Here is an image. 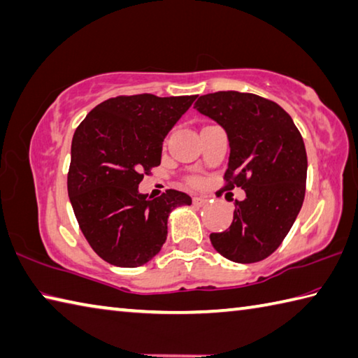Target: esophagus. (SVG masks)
<instances>
[{
  "label": "esophagus",
  "instance_id": "1",
  "mask_svg": "<svg viewBox=\"0 0 358 358\" xmlns=\"http://www.w3.org/2000/svg\"><path fill=\"white\" fill-rule=\"evenodd\" d=\"M206 201H208V199H206V197H201V196L192 199V203L197 205V206H203V205L206 203Z\"/></svg>",
  "mask_w": 358,
  "mask_h": 358
}]
</instances>
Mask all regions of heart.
Masks as SVG:
<instances>
[{"instance_id": "1", "label": "heart", "mask_w": 358, "mask_h": 358, "mask_svg": "<svg viewBox=\"0 0 358 358\" xmlns=\"http://www.w3.org/2000/svg\"><path fill=\"white\" fill-rule=\"evenodd\" d=\"M192 183H194V181H192Z\"/></svg>"}]
</instances>
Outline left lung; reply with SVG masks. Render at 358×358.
<instances>
[{
    "label": "left lung",
    "instance_id": "1",
    "mask_svg": "<svg viewBox=\"0 0 358 358\" xmlns=\"http://www.w3.org/2000/svg\"><path fill=\"white\" fill-rule=\"evenodd\" d=\"M194 108L225 129L230 158L224 189L238 186L229 230L211 233L214 249L235 263L269 257L301 211L307 181V152L289 114L277 103L236 90L199 96Z\"/></svg>",
    "mask_w": 358,
    "mask_h": 358
}]
</instances>
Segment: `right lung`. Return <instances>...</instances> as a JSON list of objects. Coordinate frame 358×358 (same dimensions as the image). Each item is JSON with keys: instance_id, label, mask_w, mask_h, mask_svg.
<instances>
[{"instance_id": "1", "label": "right lung", "mask_w": 358, "mask_h": 358, "mask_svg": "<svg viewBox=\"0 0 358 358\" xmlns=\"http://www.w3.org/2000/svg\"><path fill=\"white\" fill-rule=\"evenodd\" d=\"M197 95H120L90 111L71 139L70 203L84 238L109 264L138 268L167 238V217L192 200L167 189L159 197L138 186L161 164L162 142Z\"/></svg>"}]
</instances>
